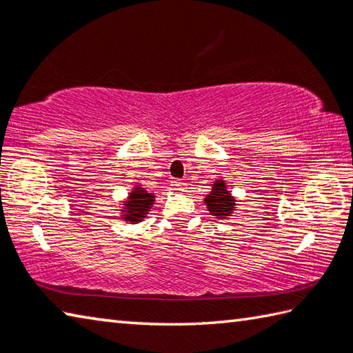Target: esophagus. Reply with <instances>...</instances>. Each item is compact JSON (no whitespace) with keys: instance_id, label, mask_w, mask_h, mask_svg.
Listing matches in <instances>:
<instances>
[{"instance_id":"obj_1","label":"esophagus","mask_w":353,"mask_h":353,"mask_svg":"<svg viewBox=\"0 0 353 353\" xmlns=\"http://www.w3.org/2000/svg\"><path fill=\"white\" fill-rule=\"evenodd\" d=\"M174 187H176V190H179V191H183L185 188H187V182H185L183 179H176V181H174Z\"/></svg>"}]
</instances>
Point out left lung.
Listing matches in <instances>:
<instances>
[{"label":"left lung","mask_w":353,"mask_h":353,"mask_svg":"<svg viewBox=\"0 0 353 353\" xmlns=\"http://www.w3.org/2000/svg\"><path fill=\"white\" fill-rule=\"evenodd\" d=\"M205 204L213 216L224 218L229 216V213L234 210L235 201L229 194V191H227L224 182L216 181L213 185L210 194L205 198Z\"/></svg>","instance_id":"1"}]
</instances>
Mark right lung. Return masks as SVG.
<instances>
[{"label":"right lung","mask_w":353,"mask_h":353,"mask_svg":"<svg viewBox=\"0 0 353 353\" xmlns=\"http://www.w3.org/2000/svg\"><path fill=\"white\" fill-rule=\"evenodd\" d=\"M154 202V196L151 193H148L146 190L137 188L134 193H130L129 196V202H128V208H126V221H130V223H139L141 218H145V214L148 213L149 208H151Z\"/></svg>","instance_id":"1"}]
</instances>
